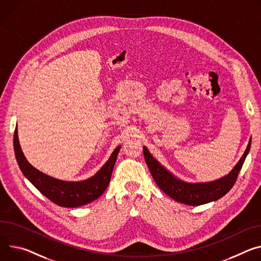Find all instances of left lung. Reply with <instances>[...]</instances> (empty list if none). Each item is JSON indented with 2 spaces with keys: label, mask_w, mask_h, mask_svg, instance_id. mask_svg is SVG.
I'll return each instance as SVG.
<instances>
[{
  "label": "left lung",
  "mask_w": 261,
  "mask_h": 261,
  "mask_svg": "<svg viewBox=\"0 0 261 261\" xmlns=\"http://www.w3.org/2000/svg\"><path fill=\"white\" fill-rule=\"evenodd\" d=\"M251 141L252 137L243 156L227 175L208 182H187L178 178L155 159L146 146H144V156L156 184L164 194L182 204L199 206L217 201L230 191L250 152Z\"/></svg>",
  "instance_id": "obj_1"
}]
</instances>
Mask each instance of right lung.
Instances as JSON below:
<instances>
[{
  "label": "right lung",
  "mask_w": 261,
  "mask_h": 261,
  "mask_svg": "<svg viewBox=\"0 0 261 261\" xmlns=\"http://www.w3.org/2000/svg\"><path fill=\"white\" fill-rule=\"evenodd\" d=\"M13 146L17 164L23 176L49 200L59 206L69 208L86 205L102 196L110 182L116 157L121 149V146L116 147L103 167L93 176L80 181H65L40 172L27 160L19 145L17 127L14 131Z\"/></svg>",
  "instance_id": "right-lung-1"
}]
</instances>
